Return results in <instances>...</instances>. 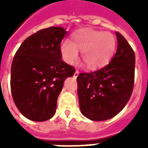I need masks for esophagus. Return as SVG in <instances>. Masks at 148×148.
Wrapping results in <instances>:
<instances>
[{"mask_svg": "<svg viewBox=\"0 0 148 148\" xmlns=\"http://www.w3.org/2000/svg\"><path fill=\"white\" fill-rule=\"evenodd\" d=\"M77 75H78V71H75V73H74V77H77Z\"/></svg>", "mask_w": 148, "mask_h": 148, "instance_id": "34e87169", "label": "esophagus"}]
</instances>
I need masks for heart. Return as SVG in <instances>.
<instances>
[{"label":"heart","mask_w":148,"mask_h":148,"mask_svg":"<svg viewBox=\"0 0 148 148\" xmlns=\"http://www.w3.org/2000/svg\"><path fill=\"white\" fill-rule=\"evenodd\" d=\"M116 48V39L112 33L83 28L72 35L71 42L65 40L62 42L60 52L66 62L73 64L81 51L86 67L95 70L109 63Z\"/></svg>","instance_id":"heart-1"}]
</instances>
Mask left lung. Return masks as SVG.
Segmentation results:
<instances>
[{"mask_svg":"<svg viewBox=\"0 0 148 148\" xmlns=\"http://www.w3.org/2000/svg\"><path fill=\"white\" fill-rule=\"evenodd\" d=\"M117 50L109 64L77 77L79 107L91 121L111 119L124 109L132 93L135 53L121 34L116 32Z\"/></svg>","mask_w":148,"mask_h":148,"instance_id":"1","label":"left lung"}]
</instances>
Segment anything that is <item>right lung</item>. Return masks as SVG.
<instances>
[{
  "instance_id": "right-lung-1",
  "label": "right lung",
  "mask_w": 148,
  "mask_h": 148,
  "mask_svg": "<svg viewBox=\"0 0 148 148\" xmlns=\"http://www.w3.org/2000/svg\"><path fill=\"white\" fill-rule=\"evenodd\" d=\"M66 32L62 27L39 31L22 42L13 58L12 96L31 121H47L55 114L64 81L74 74V68L62 60L60 45Z\"/></svg>"
}]
</instances>
